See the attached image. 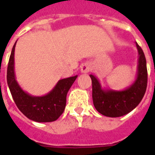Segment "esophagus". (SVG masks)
I'll use <instances>...</instances> for the list:
<instances>
[{
  "instance_id": "1",
  "label": "esophagus",
  "mask_w": 155,
  "mask_h": 155,
  "mask_svg": "<svg viewBox=\"0 0 155 155\" xmlns=\"http://www.w3.org/2000/svg\"><path fill=\"white\" fill-rule=\"evenodd\" d=\"M91 70V65L88 63L82 64L81 66V73H88Z\"/></svg>"
}]
</instances>
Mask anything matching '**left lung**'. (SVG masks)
Returning a JSON list of instances; mask_svg holds the SVG:
<instances>
[{"label": "left lung", "mask_w": 155, "mask_h": 155, "mask_svg": "<svg viewBox=\"0 0 155 155\" xmlns=\"http://www.w3.org/2000/svg\"><path fill=\"white\" fill-rule=\"evenodd\" d=\"M136 44L138 51V65L136 78L130 86L122 91L102 87L101 82L93 74H90L92 81V98L96 110L104 116L120 117L129 114L142 101L147 87L146 59L142 49Z\"/></svg>", "instance_id": "1"}]
</instances>
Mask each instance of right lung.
<instances>
[{
    "label": "right lung",
    "mask_w": 155,
    "mask_h": 155,
    "mask_svg": "<svg viewBox=\"0 0 155 155\" xmlns=\"http://www.w3.org/2000/svg\"><path fill=\"white\" fill-rule=\"evenodd\" d=\"M13 45L7 67V84L16 106L31 120L44 123L56 120L64 112L66 95L78 75L62 79L54 87L42 96L31 95L22 90L15 74V47Z\"/></svg>",
    "instance_id": "1"
}]
</instances>
